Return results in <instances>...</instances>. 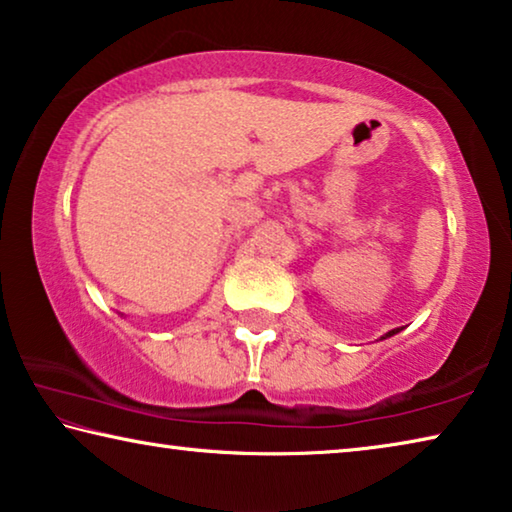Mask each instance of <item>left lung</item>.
Listing matches in <instances>:
<instances>
[{
  "instance_id": "8db88e82",
  "label": "left lung",
  "mask_w": 512,
  "mask_h": 512,
  "mask_svg": "<svg viewBox=\"0 0 512 512\" xmlns=\"http://www.w3.org/2000/svg\"><path fill=\"white\" fill-rule=\"evenodd\" d=\"M401 329H392V331H388L385 335H381V340H385V338H390V335H395V333H399Z\"/></svg>"
}]
</instances>
